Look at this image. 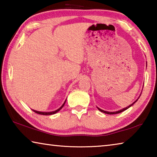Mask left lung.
Wrapping results in <instances>:
<instances>
[{
    "mask_svg": "<svg viewBox=\"0 0 157 157\" xmlns=\"http://www.w3.org/2000/svg\"><path fill=\"white\" fill-rule=\"evenodd\" d=\"M138 100H139V99H137L136 101H135L134 102H133L132 105H129V106H128V107H126V108H124V109H121V110H120V111H115V112H109V111H104V110H102V109H99V108H98V109H99V111H100L101 112H102V113H107V114H116V113H121V112H123V111H125L126 109H127L129 108L130 107H131V106H132L133 105H134V103L136 102Z\"/></svg>",
    "mask_w": 157,
    "mask_h": 157,
    "instance_id": "obj_1",
    "label": "left lung"
}]
</instances>
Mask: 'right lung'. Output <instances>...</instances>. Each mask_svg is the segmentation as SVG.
<instances>
[{
    "label": "right lung",
    "instance_id": "add662e5",
    "mask_svg": "<svg viewBox=\"0 0 157 157\" xmlns=\"http://www.w3.org/2000/svg\"><path fill=\"white\" fill-rule=\"evenodd\" d=\"M65 102H66V101L64 102V103H63V104L62 105V107H61L60 108L58 109H57L56 111H52V112H41V111H37L33 110V111H34V112H35V113H38V114H41V115H46V116H48V115H52V114H55V113H57V112H58V111H59V110L62 109V108L63 107V105H64Z\"/></svg>",
    "mask_w": 157,
    "mask_h": 157
}]
</instances>
